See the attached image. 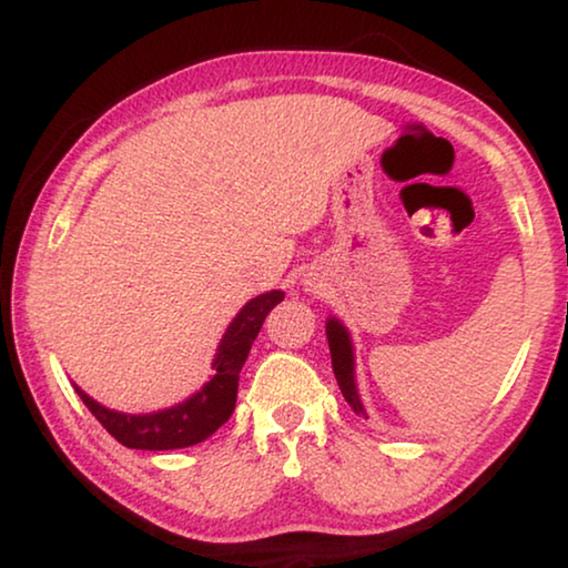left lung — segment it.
Returning <instances> with one entry per match:
<instances>
[{"label": "left lung", "instance_id": "left-lung-1", "mask_svg": "<svg viewBox=\"0 0 568 568\" xmlns=\"http://www.w3.org/2000/svg\"><path fill=\"white\" fill-rule=\"evenodd\" d=\"M325 336H328L333 375H336L341 393H344L346 403L356 410V414L367 416V408H364V403H362L359 387H356V354H354L352 333H348L346 325L341 323L336 315H331L328 321H325Z\"/></svg>", "mask_w": 568, "mask_h": 568}]
</instances>
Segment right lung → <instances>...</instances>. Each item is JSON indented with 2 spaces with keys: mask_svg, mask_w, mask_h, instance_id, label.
<instances>
[{
  "mask_svg": "<svg viewBox=\"0 0 568 568\" xmlns=\"http://www.w3.org/2000/svg\"><path fill=\"white\" fill-rule=\"evenodd\" d=\"M284 300L282 290L258 294L240 307L232 323L220 338L212 359L214 375L209 383L191 393L189 398L175 406L150 410V414H123V410L105 408L103 403L90 398L80 385L74 393L80 395L90 414L105 426L108 434L129 449H181L204 442L220 429L235 410L240 369L251 354V346L258 336L263 321Z\"/></svg>",
  "mask_w": 568,
  "mask_h": 568,
  "instance_id": "1",
  "label": "right lung"
}]
</instances>
